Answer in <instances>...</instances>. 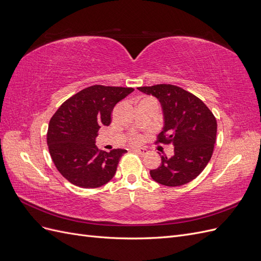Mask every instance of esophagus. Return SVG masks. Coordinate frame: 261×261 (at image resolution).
Returning <instances> with one entry per match:
<instances>
[{"label":"esophagus","instance_id":"1","mask_svg":"<svg viewBox=\"0 0 261 261\" xmlns=\"http://www.w3.org/2000/svg\"><path fill=\"white\" fill-rule=\"evenodd\" d=\"M134 151H135L138 154H140V155H146L148 153L147 149H134Z\"/></svg>","mask_w":261,"mask_h":261}]
</instances>
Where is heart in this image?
Segmentation results:
<instances>
[{
    "mask_svg": "<svg viewBox=\"0 0 261 261\" xmlns=\"http://www.w3.org/2000/svg\"><path fill=\"white\" fill-rule=\"evenodd\" d=\"M133 143H139V140H140V138L138 137V136H135V137H133Z\"/></svg>",
    "mask_w": 261,
    "mask_h": 261,
    "instance_id": "b5f03b06",
    "label": "heart"
}]
</instances>
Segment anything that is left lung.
<instances>
[{
  "label": "left lung",
  "instance_id": "8db88e82",
  "mask_svg": "<svg viewBox=\"0 0 261 261\" xmlns=\"http://www.w3.org/2000/svg\"><path fill=\"white\" fill-rule=\"evenodd\" d=\"M139 91L159 100L163 128L158 141L172 144L174 154L161 156V165L150 171L152 179L175 187L198 176L210 161L217 138V120L203 102L174 85L139 87Z\"/></svg>",
  "mask_w": 261,
  "mask_h": 261
}]
</instances>
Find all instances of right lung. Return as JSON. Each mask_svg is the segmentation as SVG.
I'll return each instance as SVG.
<instances>
[{"label":"right lung","instance_id":"obj_1","mask_svg":"<svg viewBox=\"0 0 261 261\" xmlns=\"http://www.w3.org/2000/svg\"><path fill=\"white\" fill-rule=\"evenodd\" d=\"M134 88L94 85L67 99L51 117L46 143L58 171L83 188L107 184L115 174L125 149L102 151L96 146L101 126L111 123L117 102Z\"/></svg>","mask_w":261,"mask_h":261}]
</instances>
